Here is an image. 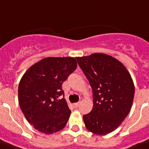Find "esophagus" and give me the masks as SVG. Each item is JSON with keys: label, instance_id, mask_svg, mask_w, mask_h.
<instances>
[{"label": "esophagus", "instance_id": "1", "mask_svg": "<svg viewBox=\"0 0 149 149\" xmlns=\"http://www.w3.org/2000/svg\"><path fill=\"white\" fill-rule=\"evenodd\" d=\"M80 104H81V102H78V103H75V104H74V107L75 108H77L80 106Z\"/></svg>", "mask_w": 149, "mask_h": 149}]
</instances>
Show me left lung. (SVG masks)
I'll use <instances>...</instances> for the list:
<instances>
[{"instance_id":"left-lung-1","label":"left lung","mask_w":149,"mask_h":149,"mask_svg":"<svg viewBox=\"0 0 149 149\" xmlns=\"http://www.w3.org/2000/svg\"><path fill=\"white\" fill-rule=\"evenodd\" d=\"M93 91L94 107L83 116L90 132L102 136L116 130L132 107L135 88L126 67L103 53L77 58Z\"/></svg>"}]
</instances>
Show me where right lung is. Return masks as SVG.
<instances>
[{
	"label": "right lung",
	"instance_id": "obj_1",
	"mask_svg": "<svg viewBox=\"0 0 149 149\" xmlns=\"http://www.w3.org/2000/svg\"><path fill=\"white\" fill-rule=\"evenodd\" d=\"M72 57L45 58L32 65L22 77L18 88L19 104L29 123L45 134L62 130L71 110L65 98L62 84L75 71Z\"/></svg>",
	"mask_w": 149,
	"mask_h": 149
}]
</instances>
